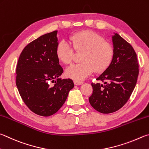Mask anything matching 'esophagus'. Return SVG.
Returning <instances> with one entry per match:
<instances>
[{
    "mask_svg": "<svg viewBox=\"0 0 149 149\" xmlns=\"http://www.w3.org/2000/svg\"><path fill=\"white\" fill-rule=\"evenodd\" d=\"M74 85H82L83 82L82 81H77V80H75L74 81Z\"/></svg>",
    "mask_w": 149,
    "mask_h": 149,
    "instance_id": "obj_1",
    "label": "esophagus"
}]
</instances>
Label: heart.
<instances>
[{"label": "heart", "mask_w": 149, "mask_h": 149, "mask_svg": "<svg viewBox=\"0 0 149 149\" xmlns=\"http://www.w3.org/2000/svg\"><path fill=\"white\" fill-rule=\"evenodd\" d=\"M72 47L64 40L58 42L56 48V57L64 64L72 63L74 50L84 51L82 63L73 64L66 70V75L71 79L81 81L95 71H105L113 60L114 49L109 43L105 41L101 35L92 31L76 32L70 37Z\"/></svg>", "instance_id": "b5f03b06"}]
</instances>
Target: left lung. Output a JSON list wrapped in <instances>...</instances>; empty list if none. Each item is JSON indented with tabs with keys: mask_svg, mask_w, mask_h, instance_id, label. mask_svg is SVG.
Returning <instances> with one entry per match:
<instances>
[{
	"mask_svg": "<svg viewBox=\"0 0 149 149\" xmlns=\"http://www.w3.org/2000/svg\"><path fill=\"white\" fill-rule=\"evenodd\" d=\"M114 55L109 67L97 78L101 83H91L89 102L102 113H113L125 105L137 83L139 64L132 45L120 35L113 36Z\"/></svg>",
	"mask_w": 149,
	"mask_h": 149,
	"instance_id": "8db88e82",
	"label": "left lung"
}]
</instances>
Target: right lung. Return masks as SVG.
I'll return each mask as SVG.
<instances>
[{
	"mask_svg": "<svg viewBox=\"0 0 149 149\" xmlns=\"http://www.w3.org/2000/svg\"><path fill=\"white\" fill-rule=\"evenodd\" d=\"M56 32L42 35L29 43L16 66V86L21 98L31 111L43 117L57 112L74 86L72 79L58 78L63 69L56 55ZM51 82L55 84L52 86Z\"/></svg>",
	"mask_w": 149,
	"mask_h": 149,
	"instance_id": "1",
	"label": "right lung"
}]
</instances>
